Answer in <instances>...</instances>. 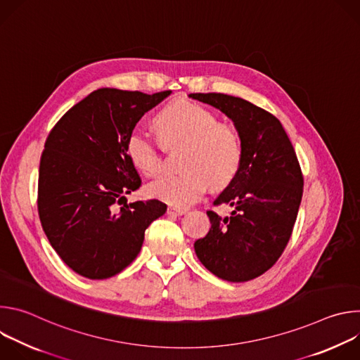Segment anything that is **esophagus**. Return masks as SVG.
Returning <instances> with one entry per match:
<instances>
[{
    "label": "esophagus",
    "mask_w": 360,
    "mask_h": 360,
    "mask_svg": "<svg viewBox=\"0 0 360 360\" xmlns=\"http://www.w3.org/2000/svg\"><path fill=\"white\" fill-rule=\"evenodd\" d=\"M186 211L185 210H181V208H174V207H169L167 214L168 215H175V217H179V215H184Z\"/></svg>",
    "instance_id": "1"
}]
</instances>
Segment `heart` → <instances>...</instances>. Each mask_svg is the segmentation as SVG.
<instances>
[{
    "mask_svg": "<svg viewBox=\"0 0 360 360\" xmlns=\"http://www.w3.org/2000/svg\"><path fill=\"white\" fill-rule=\"evenodd\" d=\"M155 127L164 143H184L181 168L185 171L152 181L146 188L149 196L182 210L198 202L210 185L222 189L239 174L243 161L240 134L235 127L218 122L208 108L189 99L171 102L157 115ZM125 149L141 172H158L161 149L149 132L134 128Z\"/></svg>",
    "mask_w": 360,
    "mask_h": 360,
    "instance_id": "1",
    "label": "heart"
}]
</instances>
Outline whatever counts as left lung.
I'll use <instances>...</instances> for the list:
<instances>
[{
	"mask_svg": "<svg viewBox=\"0 0 360 360\" xmlns=\"http://www.w3.org/2000/svg\"><path fill=\"white\" fill-rule=\"evenodd\" d=\"M232 120L243 143L236 178L215 205L228 203L231 217L208 211L211 229L195 240L200 264L228 282H246L271 269L286 248L297 217L303 176L282 124L249 101L225 94H189Z\"/></svg>",
	"mask_w": 360,
	"mask_h": 360,
	"instance_id": "left-lung-1",
	"label": "left lung"
}]
</instances>
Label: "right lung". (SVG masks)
I'll use <instances>...</instances> for the list:
<instances>
[{
    "label": "right lung",
    "mask_w": 360,
    "mask_h": 360,
    "mask_svg": "<svg viewBox=\"0 0 360 360\" xmlns=\"http://www.w3.org/2000/svg\"><path fill=\"white\" fill-rule=\"evenodd\" d=\"M171 91L99 88L49 132L39 162L38 214L60 258L78 275L107 279L138 256L145 229L167 212L158 199L117 205L141 186L127 138Z\"/></svg>",
    "instance_id": "add662e5"
}]
</instances>
